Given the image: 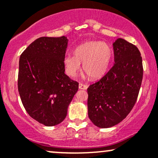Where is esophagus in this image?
<instances>
[{"mask_svg":"<svg viewBox=\"0 0 158 158\" xmlns=\"http://www.w3.org/2000/svg\"><path fill=\"white\" fill-rule=\"evenodd\" d=\"M79 88L81 90H87V88H88V85L82 84V83H79Z\"/></svg>","mask_w":158,"mask_h":158,"instance_id":"esophagus-1","label":"esophagus"}]
</instances>
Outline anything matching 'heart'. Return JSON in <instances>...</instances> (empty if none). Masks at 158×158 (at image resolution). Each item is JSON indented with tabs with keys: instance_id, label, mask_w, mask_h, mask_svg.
Returning <instances> with one entry per match:
<instances>
[{
	"instance_id": "obj_1",
	"label": "heart",
	"mask_w": 158,
	"mask_h": 158,
	"mask_svg": "<svg viewBox=\"0 0 158 158\" xmlns=\"http://www.w3.org/2000/svg\"><path fill=\"white\" fill-rule=\"evenodd\" d=\"M112 56V49L107 43L86 41L74 50V55H68L64 58L65 71L70 77H76L83 64L84 71L88 77L93 79H99L106 73Z\"/></svg>"
}]
</instances>
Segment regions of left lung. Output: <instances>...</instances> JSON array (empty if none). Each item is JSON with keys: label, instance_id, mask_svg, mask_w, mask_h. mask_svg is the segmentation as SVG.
Instances as JSON below:
<instances>
[{"label": "left lung", "instance_id": "1", "mask_svg": "<svg viewBox=\"0 0 158 158\" xmlns=\"http://www.w3.org/2000/svg\"><path fill=\"white\" fill-rule=\"evenodd\" d=\"M114 64L88 88V117L99 128H110L130 113L142 83V57L135 45L123 39L113 43Z\"/></svg>", "mask_w": 158, "mask_h": 158}]
</instances>
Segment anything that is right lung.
<instances>
[{
    "label": "right lung",
    "mask_w": 158,
    "mask_h": 158,
    "mask_svg": "<svg viewBox=\"0 0 158 158\" xmlns=\"http://www.w3.org/2000/svg\"><path fill=\"white\" fill-rule=\"evenodd\" d=\"M68 39L41 37L31 43L19 59L18 88L29 115L46 126L65 119L79 83L64 73Z\"/></svg>",
    "instance_id": "right-lung-1"
}]
</instances>
